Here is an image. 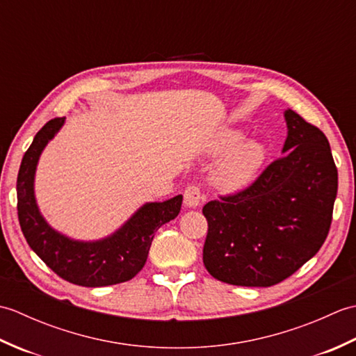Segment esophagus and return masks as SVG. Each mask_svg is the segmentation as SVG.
Here are the masks:
<instances>
[{
  "label": "esophagus",
  "mask_w": 356,
  "mask_h": 356,
  "mask_svg": "<svg viewBox=\"0 0 356 356\" xmlns=\"http://www.w3.org/2000/svg\"><path fill=\"white\" fill-rule=\"evenodd\" d=\"M202 194L199 186H188L184 194V203L186 208H197L202 203Z\"/></svg>",
  "instance_id": "34e87169"
}]
</instances>
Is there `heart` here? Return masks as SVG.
<instances>
[{
    "label": "heart",
    "mask_w": 356,
    "mask_h": 356,
    "mask_svg": "<svg viewBox=\"0 0 356 356\" xmlns=\"http://www.w3.org/2000/svg\"><path fill=\"white\" fill-rule=\"evenodd\" d=\"M207 153L222 154L211 171L213 184L223 191H240L251 185L263 170L268 148L257 138L245 139V131L240 128L225 127L209 140Z\"/></svg>",
    "instance_id": "b5f03b06"
}]
</instances>
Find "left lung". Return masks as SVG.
<instances>
[{"mask_svg":"<svg viewBox=\"0 0 356 356\" xmlns=\"http://www.w3.org/2000/svg\"><path fill=\"white\" fill-rule=\"evenodd\" d=\"M283 156L236 195L208 202L203 264L234 286L283 282L320 251L337 199L338 171L324 133L284 110Z\"/></svg>","mask_w":356,"mask_h":356,"instance_id":"obj_1","label":"left lung"}]
</instances>
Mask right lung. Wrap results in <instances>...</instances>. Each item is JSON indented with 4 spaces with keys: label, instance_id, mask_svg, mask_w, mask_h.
<instances>
[{
    "label": "right lung",
    "instance_id": "obj_1",
    "mask_svg": "<svg viewBox=\"0 0 356 356\" xmlns=\"http://www.w3.org/2000/svg\"><path fill=\"white\" fill-rule=\"evenodd\" d=\"M64 124L65 118L49 120L22 157L17 180L21 231L32 251L67 282L86 287L128 282L145 264L156 231L179 216L184 195L145 202L116 231L102 238L78 240L59 232L45 220L38 207L35 176L44 148Z\"/></svg>",
    "mask_w": 356,
    "mask_h": 356
}]
</instances>
